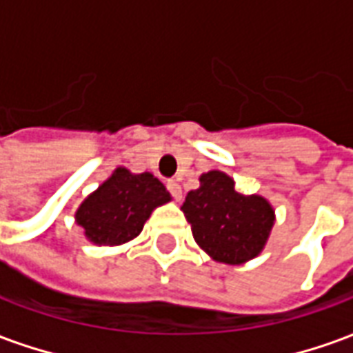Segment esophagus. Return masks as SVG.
<instances>
[{
  "label": "esophagus",
  "mask_w": 353,
  "mask_h": 353,
  "mask_svg": "<svg viewBox=\"0 0 353 353\" xmlns=\"http://www.w3.org/2000/svg\"><path fill=\"white\" fill-rule=\"evenodd\" d=\"M166 187H168L170 194L174 196V200H177V202H179V200L183 199V192H181V185L177 183V181H168V183H166Z\"/></svg>",
  "instance_id": "obj_1"
}]
</instances>
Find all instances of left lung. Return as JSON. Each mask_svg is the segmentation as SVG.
Masks as SVG:
<instances>
[{"mask_svg": "<svg viewBox=\"0 0 353 353\" xmlns=\"http://www.w3.org/2000/svg\"><path fill=\"white\" fill-rule=\"evenodd\" d=\"M181 210L196 244L229 265L259 255L274 225L272 206L263 196L238 192L219 170L200 176V187L187 192Z\"/></svg>", "mask_w": 353, "mask_h": 353, "instance_id": "1", "label": "left lung"}]
</instances>
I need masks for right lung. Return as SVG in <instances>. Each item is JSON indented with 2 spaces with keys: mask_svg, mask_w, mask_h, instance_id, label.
<instances>
[{
  "mask_svg": "<svg viewBox=\"0 0 353 353\" xmlns=\"http://www.w3.org/2000/svg\"><path fill=\"white\" fill-rule=\"evenodd\" d=\"M170 202L166 187L149 172L117 168L77 210L85 236L98 245H119L136 238L157 206Z\"/></svg>",
  "mask_w": 353,
  "mask_h": 353,
  "instance_id": "add662e5",
  "label": "right lung"
}]
</instances>
